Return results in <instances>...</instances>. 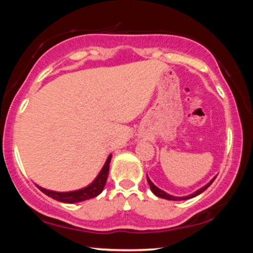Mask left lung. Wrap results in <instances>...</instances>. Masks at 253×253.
Segmentation results:
<instances>
[{"instance_id":"obj_1","label":"left lung","mask_w":253,"mask_h":253,"mask_svg":"<svg viewBox=\"0 0 253 253\" xmlns=\"http://www.w3.org/2000/svg\"><path fill=\"white\" fill-rule=\"evenodd\" d=\"M215 177L216 176H214L208 184H205L204 186L199 188V190L195 191L194 193H192L190 195H185V196H174V195H170L169 193H166V192L161 190V188H158L156 185H154V183L151 181V179H149L148 176H147V182L149 184V186H151V190H152L153 193L155 194L156 196H158V198H162V199H165V200H169V201H184V200H188V199L195 198V196H198L199 194L202 193V192H204L210 185H211L214 179H215Z\"/></svg>"}]
</instances>
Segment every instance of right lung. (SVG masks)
<instances>
[{
	"label": "right lung",
	"mask_w": 253,
	"mask_h": 253,
	"mask_svg": "<svg viewBox=\"0 0 253 253\" xmlns=\"http://www.w3.org/2000/svg\"><path fill=\"white\" fill-rule=\"evenodd\" d=\"M111 161V154L107 158L105 165L102 166L101 170L99 174L97 175V177L93 179V181L84 188H80V190L77 191H70V192H55L51 190H46V188L39 187L41 192H43L45 195H48L49 198H52L53 200H57L59 202L62 203H78L83 202V201H87L89 199L96 198V196L99 195L104 187L106 185L107 177H108V172H109V164Z\"/></svg>",
	"instance_id": "obj_1"
}]
</instances>
